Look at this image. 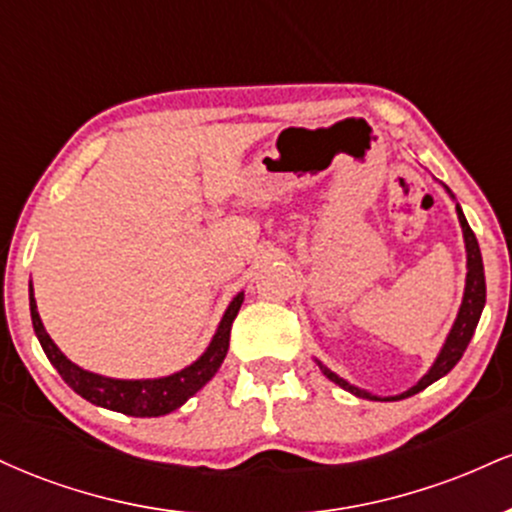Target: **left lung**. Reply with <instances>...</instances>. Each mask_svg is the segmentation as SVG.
I'll list each match as a JSON object with an SVG mask.
<instances>
[{
    "label": "left lung",
    "instance_id": "1",
    "mask_svg": "<svg viewBox=\"0 0 512 512\" xmlns=\"http://www.w3.org/2000/svg\"><path fill=\"white\" fill-rule=\"evenodd\" d=\"M445 190H448V187H445ZM457 219H460L462 236H464V248H467V281H464V296H462L460 313H457L455 325H452L448 339H445L443 349H440V354L436 358V363H433V366H431V370H428L424 378H421L414 387H409L407 392H402V395L390 397V399H404V397L416 395V392L426 390L428 385L436 383V380L443 378V375H448L450 370L455 368V363L462 358L464 349H467V344H469V339H472V334H474V330H477V325H479L481 310H484V303H486L484 262H481V250H479L477 236H474V231H472V228H469L467 219H464L460 204H457ZM317 366L322 368V373H325L327 378L332 380V383H337L339 387H344V390H349L351 395L363 397V399H380V397L370 395V392H366V390H361V387L346 383L344 378H339V375L332 373L330 368L322 366L320 361H317Z\"/></svg>",
    "mask_w": 512,
    "mask_h": 512
}]
</instances>
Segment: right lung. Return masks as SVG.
Returning <instances> with one entry per match:
<instances>
[{
  "label": "right lung",
  "instance_id": "right-lung-1",
  "mask_svg": "<svg viewBox=\"0 0 512 512\" xmlns=\"http://www.w3.org/2000/svg\"><path fill=\"white\" fill-rule=\"evenodd\" d=\"M31 293V320L33 330L38 334V342L43 346L45 356L50 358L52 366L57 368V373L62 375V380L67 383L76 395L88 399L96 407H105L120 411L127 416H163L175 411L187 402L195 392L202 390L204 385L214 378L216 370L221 368L223 358L228 354V342H231V325L236 320L240 305H243V293H238L233 298L231 305L226 308V313L221 317V325L216 330L214 339L207 346L202 356L197 358L192 366L178 370V373L166 375V378H154V380H115L105 378V375L88 373V370L79 368L76 363L69 361L67 356L57 349V344L52 342L50 334L45 332L43 322H40L38 305L33 298V286L28 289Z\"/></svg>",
  "mask_w": 512,
  "mask_h": 512
}]
</instances>
